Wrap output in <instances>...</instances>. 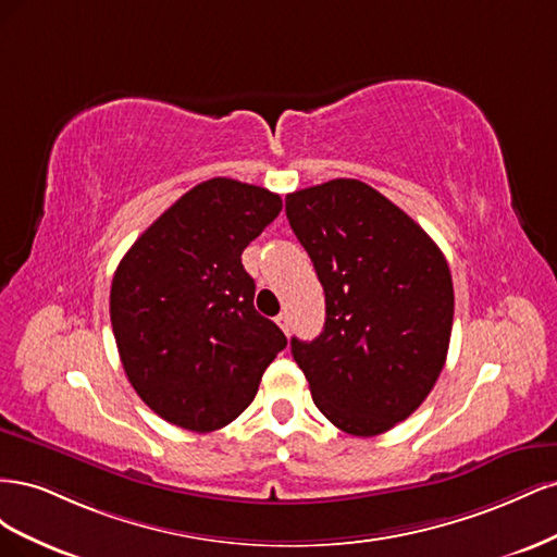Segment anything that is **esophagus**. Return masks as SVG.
I'll return each mask as SVG.
<instances>
[{"label": "esophagus", "mask_w": 557, "mask_h": 557, "mask_svg": "<svg viewBox=\"0 0 557 557\" xmlns=\"http://www.w3.org/2000/svg\"><path fill=\"white\" fill-rule=\"evenodd\" d=\"M276 323H278V327L288 334L290 332V318H288V313H278L276 315Z\"/></svg>", "instance_id": "1"}]
</instances>
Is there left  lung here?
I'll return each mask as SVG.
<instances>
[{"label": "left lung", "mask_w": 557, "mask_h": 557, "mask_svg": "<svg viewBox=\"0 0 557 557\" xmlns=\"http://www.w3.org/2000/svg\"><path fill=\"white\" fill-rule=\"evenodd\" d=\"M325 290V327L293 336L315 407L374 436L407 420L440 379L453 330L450 269L428 232L372 185L334 178L285 197Z\"/></svg>", "instance_id": "1"}]
</instances>
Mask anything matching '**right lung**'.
Masks as SVG:
<instances>
[{
	"mask_svg": "<svg viewBox=\"0 0 557 557\" xmlns=\"http://www.w3.org/2000/svg\"><path fill=\"white\" fill-rule=\"evenodd\" d=\"M260 185L211 178L166 209L117 264L111 325L125 374L166 423L230 425L288 339L252 307L244 248L281 213Z\"/></svg>",
	"mask_w": 557,
	"mask_h": 557,
	"instance_id": "right-lung-1",
	"label": "right lung"
}]
</instances>
